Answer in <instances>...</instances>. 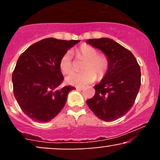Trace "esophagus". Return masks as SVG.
<instances>
[{
    "label": "esophagus",
    "mask_w": 160,
    "mask_h": 160,
    "mask_svg": "<svg viewBox=\"0 0 160 160\" xmlns=\"http://www.w3.org/2000/svg\"><path fill=\"white\" fill-rule=\"evenodd\" d=\"M77 89H78V90H80V91H82V90H83L84 89V88H82V87H77L76 88Z\"/></svg>",
    "instance_id": "esophagus-1"
}]
</instances>
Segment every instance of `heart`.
<instances>
[{
    "label": "heart",
    "mask_w": 160,
    "mask_h": 160,
    "mask_svg": "<svg viewBox=\"0 0 160 160\" xmlns=\"http://www.w3.org/2000/svg\"><path fill=\"white\" fill-rule=\"evenodd\" d=\"M78 58L85 60L82 65L83 71L80 73H70L65 81L70 85L84 86L90 84L96 78L102 79L107 73L109 67L108 57L104 54H98V50L89 45H82L75 51ZM59 67L62 72L67 74L72 69V62L70 52H65L60 58Z\"/></svg>",
    "instance_id": "obj_1"
}]
</instances>
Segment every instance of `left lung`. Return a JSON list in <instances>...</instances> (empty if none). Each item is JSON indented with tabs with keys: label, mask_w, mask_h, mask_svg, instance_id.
<instances>
[{
	"label": "left lung",
	"mask_w": 160,
	"mask_h": 160,
	"mask_svg": "<svg viewBox=\"0 0 160 160\" xmlns=\"http://www.w3.org/2000/svg\"><path fill=\"white\" fill-rule=\"evenodd\" d=\"M86 43L102 51L109 61L107 73L86 103L99 119L113 121L132 107L141 86L140 66L132 53L113 40L102 38Z\"/></svg>",
	"instance_id": "8db88e82"
}]
</instances>
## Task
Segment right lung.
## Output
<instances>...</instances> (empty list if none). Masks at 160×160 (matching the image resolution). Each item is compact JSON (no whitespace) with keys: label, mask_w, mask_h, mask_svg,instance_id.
Instances as JSON below:
<instances>
[{"label":"right lung","mask_w":160,"mask_h":160,"mask_svg":"<svg viewBox=\"0 0 160 160\" xmlns=\"http://www.w3.org/2000/svg\"><path fill=\"white\" fill-rule=\"evenodd\" d=\"M79 42L46 38L19 56L12 75L13 94L22 111L33 120H52L64 108L70 91L75 89L59 87L64 80L59 61Z\"/></svg>","instance_id":"add662e5"}]
</instances>
